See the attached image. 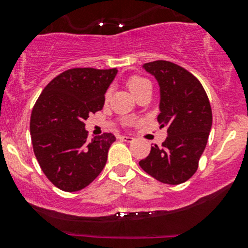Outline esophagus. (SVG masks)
<instances>
[{
	"label": "esophagus",
	"instance_id": "esophagus-1",
	"mask_svg": "<svg viewBox=\"0 0 248 248\" xmlns=\"http://www.w3.org/2000/svg\"><path fill=\"white\" fill-rule=\"evenodd\" d=\"M121 140H124V141H127V142H132L134 140V138H133V137L124 136V137H121Z\"/></svg>",
	"mask_w": 248,
	"mask_h": 248
}]
</instances>
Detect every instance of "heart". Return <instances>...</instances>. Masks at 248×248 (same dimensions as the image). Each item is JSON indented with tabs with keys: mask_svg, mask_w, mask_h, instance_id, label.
I'll return each mask as SVG.
<instances>
[{
	"mask_svg": "<svg viewBox=\"0 0 248 248\" xmlns=\"http://www.w3.org/2000/svg\"><path fill=\"white\" fill-rule=\"evenodd\" d=\"M126 84L129 91H131L134 96H137L139 92H141L142 90L146 89V87H151V82H150L146 78L141 76H137V74L136 76L129 77L128 79H127ZM108 98H109V92H107V93L104 94V101H108Z\"/></svg>",
	"mask_w": 248,
	"mask_h": 248,
	"instance_id": "b5f03b06",
	"label": "heart"
}]
</instances>
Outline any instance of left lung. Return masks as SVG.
Returning a JSON list of instances; mask_svg holds the SVG:
<instances>
[{
    "label": "left lung",
    "mask_w": 248,
    "mask_h": 248,
    "mask_svg": "<svg viewBox=\"0 0 248 248\" xmlns=\"http://www.w3.org/2000/svg\"><path fill=\"white\" fill-rule=\"evenodd\" d=\"M142 68L159 85L161 101L157 117L168 137L151 147L149 156L139 162L144 171L158 181L179 185L193 176L204 152L212 126L209 98L198 79L169 61L149 62Z\"/></svg>",
    "instance_id": "obj_1"
}]
</instances>
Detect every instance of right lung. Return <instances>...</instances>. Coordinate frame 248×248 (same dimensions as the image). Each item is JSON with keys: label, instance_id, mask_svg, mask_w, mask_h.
Here are the masks:
<instances>
[{"label": "right lung", "instance_id": "right-lung-1", "mask_svg": "<svg viewBox=\"0 0 248 248\" xmlns=\"http://www.w3.org/2000/svg\"><path fill=\"white\" fill-rule=\"evenodd\" d=\"M117 69L72 68L44 87L31 114L36 158L52 185L64 192L89 186L103 170L114 134L87 140L85 120L104 106Z\"/></svg>", "mask_w": 248, "mask_h": 248}]
</instances>
